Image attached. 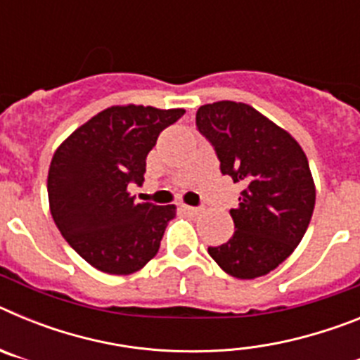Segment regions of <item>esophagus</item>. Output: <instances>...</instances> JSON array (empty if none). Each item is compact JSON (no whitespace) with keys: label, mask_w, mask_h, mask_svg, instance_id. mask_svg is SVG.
I'll return each mask as SVG.
<instances>
[{"label":"esophagus","mask_w":360,"mask_h":360,"mask_svg":"<svg viewBox=\"0 0 360 360\" xmlns=\"http://www.w3.org/2000/svg\"><path fill=\"white\" fill-rule=\"evenodd\" d=\"M182 209L186 212H191V214H196V212H198V207H193V205H186V203H182Z\"/></svg>","instance_id":"esophagus-1"}]
</instances>
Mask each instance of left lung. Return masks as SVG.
<instances>
[{
	"label": "left lung",
	"instance_id": "left-lung-1",
	"mask_svg": "<svg viewBox=\"0 0 360 360\" xmlns=\"http://www.w3.org/2000/svg\"><path fill=\"white\" fill-rule=\"evenodd\" d=\"M196 126L214 146L219 169L241 184L231 209L234 234L209 256L229 276L254 279L281 265L303 240L316 205L308 158L294 136L252 106L203 104Z\"/></svg>",
	"mask_w": 360,
	"mask_h": 360
}]
</instances>
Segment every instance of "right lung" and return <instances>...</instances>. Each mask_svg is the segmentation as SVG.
Wrapping results in <instances>:
<instances>
[{"label":"right lung","instance_id":"add662e5","mask_svg":"<svg viewBox=\"0 0 360 360\" xmlns=\"http://www.w3.org/2000/svg\"><path fill=\"white\" fill-rule=\"evenodd\" d=\"M182 108L126 104L98 111L53 153L50 212L65 240L101 272L128 276L160 249L174 205L135 202L131 182H144L146 157Z\"/></svg>","mask_w":360,"mask_h":360}]
</instances>
